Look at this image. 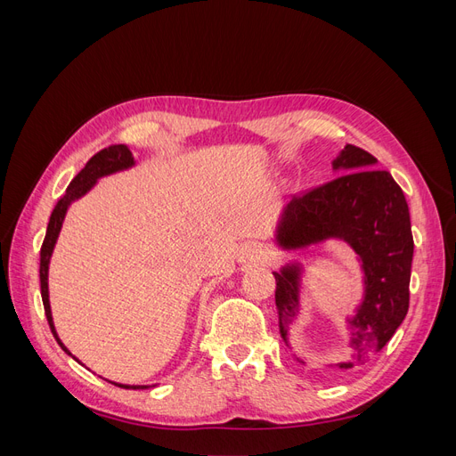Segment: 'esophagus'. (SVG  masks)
Returning a JSON list of instances; mask_svg holds the SVG:
<instances>
[{
  "instance_id": "esophagus-1",
  "label": "esophagus",
  "mask_w": 456,
  "mask_h": 456,
  "mask_svg": "<svg viewBox=\"0 0 456 456\" xmlns=\"http://www.w3.org/2000/svg\"><path fill=\"white\" fill-rule=\"evenodd\" d=\"M260 255V249L256 245H245V247H241L240 249V262H245L247 258H255V256H258Z\"/></svg>"
}]
</instances>
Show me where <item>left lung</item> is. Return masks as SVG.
Masks as SVG:
<instances>
[{
	"mask_svg": "<svg viewBox=\"0 0 456 456\" xmlns=\"http://www.w3.org/2000/svg\"><path fill=\"white\" fill-rule=\"evenodd\" d=\"M377 163L369 151L346 144L333 159L337 178L293 198L273 230V243L281 251H300L337 240L346 243L360 262L363 295L346 317L350 360L329 365L337 369H352L379 354L409 310L415 251L409 207L403 190L388 171H379ZM272 273L280 333L289 346V329L300 314L306 266L293 260ZM297 362L305 365L300 357Z\"/></svg>",
	"mask_w": 456,
	"mask_h": 456,
	"instance_id": "obj_1",
	"label": "left lung"
}]
</instances>
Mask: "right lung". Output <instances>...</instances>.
<instances>
[{
	"label": "right lung",
	"mask_w": 456,
	"mask_h": 456,
	"mask_svg": "<svg viewBox=\"0 0 456 456\" xmlns=\"http://www.w3.org/2000/svg\"><path fill=\"white\" fill-rule=\"evenodd\" d=\"M136 161L131 154V150L126 144H114V146H108L104 150H101L99 154H94L84 169H81L76 176L74 181L70 183V186L66 188V194L59 200L57 207H54L51 218H49V224H47V233H45V240L44 245H41V253H39V283H41V300H44V308H45V315H47V322L51 327V333L53 337L57 338L59 346L68 354L72 355L70 350H68L62 340L57 335V329H54L53 323V314H51V302H49V262L54 251V245H57L59 240V233L64 223V216L70 209V205L77 200L84 198L87 191L93 190V186L99 183V178L108 176V175H114V173H121V171H127L131 167H134ZM74 357V355H72ZM76 362H79L77 357H74ZM119 388H126V390H144L148 386H136V384H119V382H112Z\"/></svg>",
	"instance_id": "obj_1"
}]
</instances>
